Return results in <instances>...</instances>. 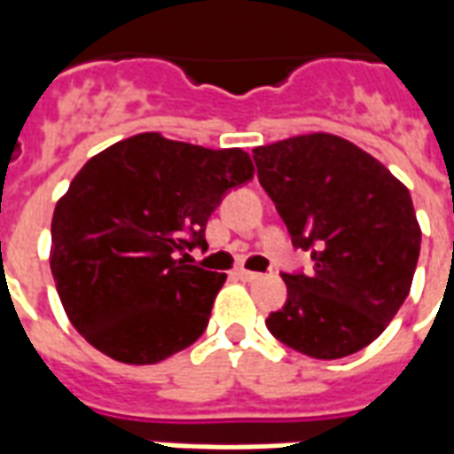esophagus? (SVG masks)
Listing matches in <instances>:
<instances>
[{"label":"esophagus","instance_id":"34e87169","mask_svg":"<svg viewBox=\"0 0 454 454\" xmlns=\"http://www.w3.org/2000/svg\"><path fill=\"white\" fill-rule=\"evenodd\" d=\"M238 277L243 279V282H255V279H260V272H250V270H238Z\"/></svg>","mask_w":454,"mask_h":454}]
</instances>
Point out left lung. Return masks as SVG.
Here are the masks:
<instances>
[{"instance_id":"obj_1","label":"left lung","mask_w":454,"mask_h":454,"mask_svg":"<svg viewBox=\"0 0 454 454\" xmlns=\"http://www.w3.org/2000/svg\"><path fill=\"white\" fill-rule=\"evenodd\" d=\"M257 179L311 270L282 272L267 328L286 348L338 360L377 340L409 296L420 228L409 189L350 140L309 133L253 150Z\"/></svg>"}]
</instances>
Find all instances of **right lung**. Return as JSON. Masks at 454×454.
Masks as SVG:
<instances>
[{
  "mask_svg": "<svg viewBox=\"0 0 454 454\" xmlns=\"http://www.w3.org/2000/svg\"><path fill=\"white\" fill-rule=\"evenodd\" d=\"M255 175L240 148L140 133L84 165L51 223L65 314L112 360L155 364L197 342L226 275L192 265L207 221Z\"/></svg>",
  "mask_w": 454,
  "mask_h": 454,
  "instance_id": "right-lung-1",
  "label": "right lung"
}]
</instances>
